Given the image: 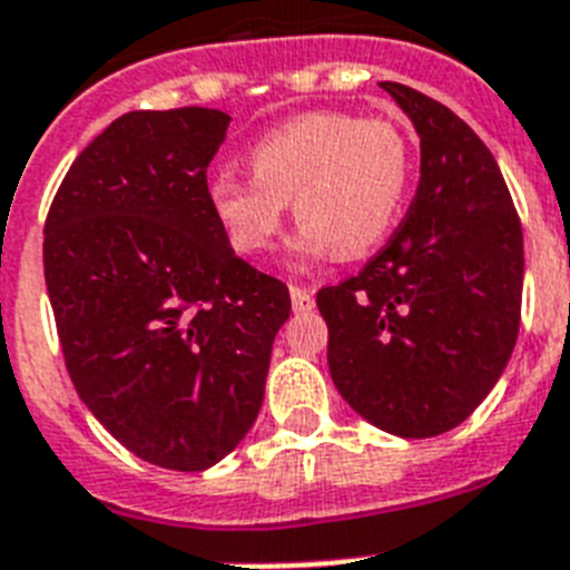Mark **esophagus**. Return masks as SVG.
Here are the masks:
<instances>
[{"label": "esophagus", "instance_id": "esophagus-1", "mask_svg": "<svg viewBox=\"0 0 570 570\" xmlns=\"http://www.w3.org/2000/svg\"><path fill=\"white\" fill-rule=\"evenodd\" d=\"M292 295V309L295 313H313L315 309V292L306 289V286H289Z\"/></svg>", "mask_w": 570, "mask_h": 570}]
</instances>
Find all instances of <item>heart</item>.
I'll return each instance as SVG.
<instances>
[{"mask_svg":"<svg viewBox=\"0 0 570 570\" xmlns=\"http://www.w3.org/2000/svg\"><path fill=\"white\" fill-rule=\"evenodd\" d=\"M252 180L217 175L209 203L232 249L246 257L275 249L292 203L304 261L364 257L393 232L407 197L410 146L390 120L344 111L301 114L246 151Z\"/></svg>","mask_w":570,"mask_h":570,"instance_id":"1","label":"heart"}]
</instances>
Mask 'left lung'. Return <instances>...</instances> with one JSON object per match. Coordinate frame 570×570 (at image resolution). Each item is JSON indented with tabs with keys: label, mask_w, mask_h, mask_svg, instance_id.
<instances>
[{
	"label": "left lung",
	"mask_w": 570,
	"mask_h": 570,
	"mask_svg": "<svg viewBox=\"0 0 570 570\" xmlns=\"http://www.w3.org/2000/svg\"><path fill=\"white\" fill-rule=\"evenodd\" d=\"M422 140L419 189L390 244L318 292L344 402L402 439L459 428L511 361L522 309V226L497 160L442 102L381 82Z\"/></svg>",
	"instance_id": "8db88e82"
}]
</instances>
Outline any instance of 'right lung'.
<instances>
[{
  "mask_svg": "<svg viewBox=\"0 0 570 570\" xmlns=\"http://www.w3.org/2000/svg\"><path fill=\"white\" fill-rule=\"evenodd\" d=\"M215 108L128 111L71 163L46 220V284L79 399L135 456L206 470L264 404L289 289L235 255L206 168Z\"/></svg>",
  "mask_w": 570,
  "mask_h": 570,
  "instance_id": "obj_1",
  "label": "right lung"
}]
</instances>
